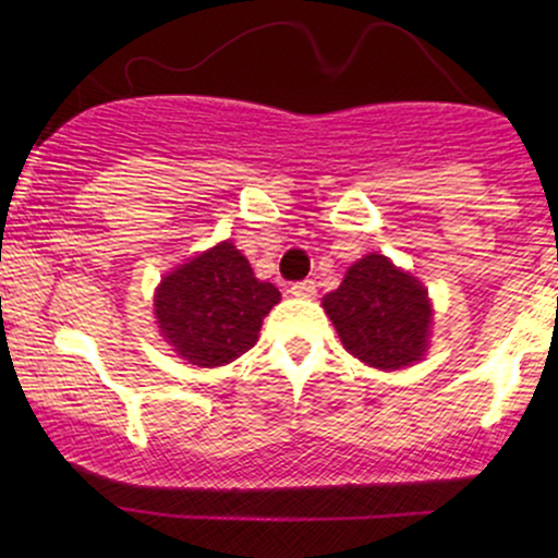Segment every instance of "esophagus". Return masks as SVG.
<instances>
[{
	"label": "esophagus",
	"mask_w": 558,
	"mask_h": 558,
	"mask_svg": "<svg viewBox=\"0 0 558 558\" xmlns=\"http://www.w3.org/2000/svg\"><path fill=\"white\" fill-rule=\"evenodd\" d=\"M288 291H291V296H296V299H315L317 296L315 280H299V283H293Z\"/></svg>",
	"instance_id": "34e87169"
}]
</instances>
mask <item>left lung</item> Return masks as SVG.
I'll use <instances>...</instances> for the list:
<instances>
[{"mask_svg": "<svg viewBox=\"0 0 558 558\" xmlns=\"http://www.w3.org/2000/svg\"><path fill=\"white\" fill-rule=\"evenodd\" d=\"M349 354L377 369H401L427 351L433 304L425 286L383 254H367L323 299Z\"/></svg>", "mask_w": 558, "mask_h": 558, "instance_id": "8db88e82", "label": "left lung"}]
</instances>
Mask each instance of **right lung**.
<instances>
[{
  "label": "right lung",
  "mask_w": 558,
  "mask_h": 558,
  "mask_svg": "<svg viewBox=\"0 0 558 558\" xmlns=\"http://www.w3.org/2000/svg\"><path fill=\"white\" fill-rule=\"evenodd\" d=\"M278 301V288L254 278L248 259L222 241L165 275L155 315L178 356L196 367H222L257 343L262 319Z\"/></svg>",
  "instance_id": "right-lung-1"
}]
</instances>
